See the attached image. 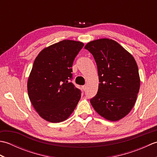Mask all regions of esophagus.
Segmentation results:
<instances>
[{"mask_svg": "<svg viewBox=\"0 0 157 157\" xmlns=\"http://www.w3.org/2000/svg\"><path fill=\"white\" fill-rule=\"evenodd\" d=\"M86 88H87V86H86V85H84V86H82V89H83V90L84 91H85L86 90Z\"/></svg>", "mask_w": 157, "mask_h": 157, "instance_id": "34e87169", "label": "esophagus"}]
</instances>
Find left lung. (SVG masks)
Wrapping results in <instances>:
<instances>
[{"instance_id":"1","label":"left lung","mask_w":157,"mask_h":157,"mask_svg":"<svg viewBox=\"0 0 157 157\" xmlns=\"http://www.w3.org/2000/svg\"><path fill=\"white\" fill-rule=\"evenodd\" d=\"M84 48L94 56L99 76L98 90L91 105L103 118L119 121L131 111L137 99L140 79L136 60L112 39L90 41Z\"/></svg>"}]
</instances>
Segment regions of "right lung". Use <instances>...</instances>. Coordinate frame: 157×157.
Returning <instances> with one entry per match:
<instances>
[{
    "mask_svg": "<svg viewBox=\"0 0 157 157\" xmlns=\"http://www.w3.org/2000/svg\"><path fill=\"white\" fill-rule=\"evenodd\" d=\"M84 45L64 40L44 48L35 59L28 79V93L36 112L46 121H65L78 105L81 92L69 79L73 60Z\"/></svg>",
    "mask_w": 157,
    "mask_h": 157,
    "instance_id": "obj_1",
    "label": "right lung"
}]
</instances>
